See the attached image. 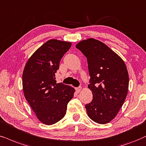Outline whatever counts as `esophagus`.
I'll list each match as a JSON object with an SVG mask.
<instances>
[{"mask_svg": "<svg viewBox=\"0 0 146 146\" xmlns=\"http://www.w3.org/2000/svg\"><path fill=\"white\" fill-rule=\"evenodd\" d=\"M75 90H76V92H77V93H79V92H80L81 90H82V88H81V87H79V88H75Z\"/></svg>", "mask_w": 146, "mask_h": 146, "instance_id": "34e87169", "label": "esophagus"}]
</instances>
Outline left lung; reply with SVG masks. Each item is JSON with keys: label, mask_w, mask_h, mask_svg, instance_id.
<instances>
[{"label": "left lung", "mask_w": 146, "mask_h": 146, "mask_svg": "<svg viewBox=\"0 0 146 146\" xmlns=\"http://www.w3.org/2000/svg\"><path fill=\"white\" fill-rule=\"evenodd\" d=\"M76 48L87 58L90 80L88 88L93 100L86 105L88 117L99 124H106L117 116L126 98L129 74L125 62L106 44L89 38Z\"/></svg>", "instance_id": "left-lung-1"}]
</instances>
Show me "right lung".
Wrapping results in <instances>:
<instances>
[{"mask_svg":"<svg viewBox=\"0 0 146 146\" xmlns=\"http://www.w3.org/2000/svg\"><path fill=\"white\" fill-rule=\"evenodd\" d=\"M71 46L69 42L50 40L35 52L25 64L22 75L25 99L44 124L53 125L64 117L75 89L57 84L55 73L60 59Z\"/></svg>","mask_w":146,"mask_h":146,"instance_id":"1","label":"right lung"}]
</instances>
